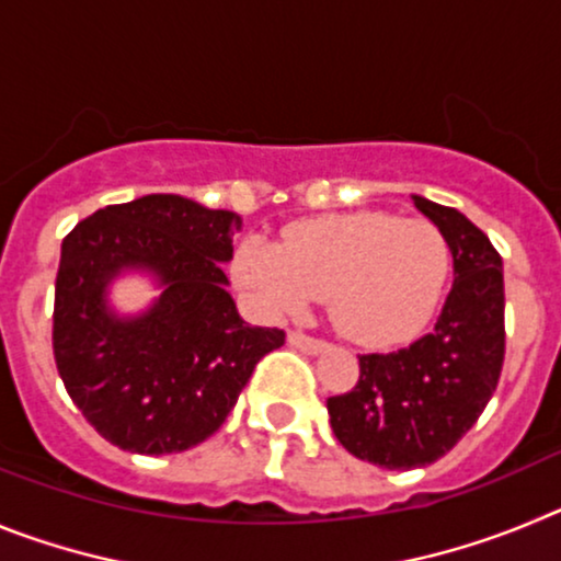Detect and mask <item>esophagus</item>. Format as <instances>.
I'll list each match as a JSON object with an SVG mask.
<instances>
[{
    "instance_id": "34e87169",
    "label": "esophagus",
    "mask_w": 561,
    "mask_h": 561,
    "mask_svg": "<svg viewBox=\"0 0 561 561\" xmlns=\"http://www.w3.org/2000/svg\"><path fill=\"white\" fill-rule=\"evenodd\" d=\"M286 340H289L291 348L304 351V354H311V356L323 354V351L329 348V342L314 340V336H306V334H300V331H289V336H286Z\"/></svg>"
}]
</instances>
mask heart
Returning <instances> with one entry per match:
<instances>
[{
  "mask_svg": "<svg viewBox=\"0 0 561 561\" xmlns=\"http://www.w3.org/2000/svg\"><path fill=\"white\" fill-rule=\"evenodd\" d=\"M232 277L270 317L300 314L329 295L342 334L390 345L433 317L449 277V247L430 221L336 213L295 225L284 244L247 236L232 255Z\"/></svg>",
  "mask_w": 561,
  "mask_h": 561,
  "instance_id": "heart-1",
  "label": "heart"
}]
</instances>
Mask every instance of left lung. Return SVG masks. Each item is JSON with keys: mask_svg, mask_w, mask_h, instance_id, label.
Wrapping results in <instances>:
<instances>
[{"mask_svg": "<svg viewBox=\"0 0 561 561\" xmlns=\"http://www.w3.org/2000/svg\"><path fill=\"white\" fill-rule=\"evenodd\" d=\"M410 199L453 252L447 304L413 345L359 356L356 388L329 399L336 440L381 469H415L447 455L492 399L505 354L497 250L455 207Z\"/></svg>", "mask_w": 561, "mask_h": 561, "instance_id": "obj_1", "label": "left lung"}]
</instances>
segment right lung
I'll return each instance as SVG.
<instances>
[{"label": "right lung", "instance_id": "right-lung-1", "mask_svg": "<svg viewBox=\"0 0 561 561\" xmlns=\"http://www.w3.org/2000/svg\"><path fill=\"white\" fill-rule=\"evenodd\" d=\"M244 219L151 193L92 213L64 238L53 351L67 393L114 447L185 453L210 438L280 329L238 314L221 266ZM146 276L158 297L121 312L117 279Z\"/></svg>", "mask_w": 561, "mask_h": 561}]
</instances>
